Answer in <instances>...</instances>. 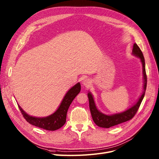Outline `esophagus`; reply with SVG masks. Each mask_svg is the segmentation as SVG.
Wrapping results in <instances>:
<instances>
[{
  "instance_id": "esophagus-1",
  "label": "esophagus",
  "mask_w": 159,
  "mask_h": 159,
  "mask_svg": "<svg viewBox=\"0 0 159 159\" xmlns=\"http://www.w3.org/2000/svg\"><path fill=\"white\" fill-rule=\"evenodd\" d=\"M91 83V81L89 78H85L83 81V85L85 87H89Z\"/></svg>"
}]
</instances>
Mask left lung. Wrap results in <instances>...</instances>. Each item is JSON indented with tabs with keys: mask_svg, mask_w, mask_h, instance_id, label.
Returning <instances> with one entry per match:
<instances>
[{
	"mask_svg": "<svg viewBox=\"0 0 159 159\" xmlns=\"http://www.w3.org/2000/svg\"><path fill=\"white\" fill-rule=\"evenodd\" d=\"M132 55L139 58L141 60V62L143 65V90L142 94L139 98L135 103L130 108H128L123 112H120L117 114H114L111 115H107L102 113L100 111L95 103V101L93 98V96L90 92L88 93V98L89 101V107L92 117L96 125L99 127L108 128L111 126H116L117 125L120 124L122 123L126 122L127 120L132 119L137 111L141 102L144 97L145 92L146 89L147 85V77L146 74L145 69V60L143 54L139 48V46L134 43L132 49Z\"/></svg>",
	"mask_w": 159,
	"mask_h": 159,
	"instance_id": "left-lung-1",
	"label": "left lung"
}]
</instances>
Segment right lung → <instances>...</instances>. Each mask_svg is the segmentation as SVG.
Wrapping results in <instances>:
<instances>
[{"label":"right lung","instance_id":"obj_1","mask_svg":"<svg viewBox=\"0 0 159 159\" xmlns=\"http://www.w3.org/2000/svg\"><path fill=\"white\" fill-rule=\"evenodd\" d=\"M81 90V85L78 82L71 87L63 97L58 109L53 114L47 117H37L30 116L18 104L24 117L30 124L44 129L54 131L62 127L66 122L68 109L71 102Z\"/></svg>","mask_w":159,"mask_h":159}]
</instances>
